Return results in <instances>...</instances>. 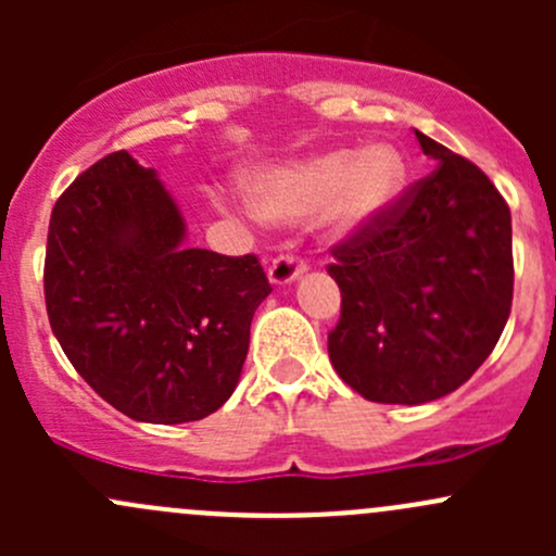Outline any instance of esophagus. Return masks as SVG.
Listing matches in <instances>:
<instances>
[{
	"mask_svg": "<svg viewBox=\"0 0 556 556\" xmlns=\"http://www.w3.org/2000/svg\"><path fill=\"white\" fill-rule=\"evenodd\" d=\"M304 271H306L304 261H299L295 255H279V257H274L271 266H268V282L277 285V288H282V285L295 282V279H299Z\"/></svg>",
	"mask_w": 556,
	"mask_h": 556,
	"instance_id": "34e87169",
	"label": "esophagus"
}]
</instances>
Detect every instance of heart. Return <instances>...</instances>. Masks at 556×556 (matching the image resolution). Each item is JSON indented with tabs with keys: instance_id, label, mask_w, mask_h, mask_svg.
<instances>
[{
	"instance_id": "obj_1",
	"label": "heart",
	"mask_w": 556,
	"mask_h": 556,
	"mask_svg": "<svg viewBox=\"0 0 556 556\" xmlns=\"http://www.w3.org/2000/svg\"><path fill=\"white\" fill-rule=\"evenodd\" d=\"M408 179L406 155L392 142H371L352 153L336 148L312 159L266 166L244 177L247 206L277 226L323 215L333 237L371 228L401 199Z\"/></svg>"
}]
</instances>
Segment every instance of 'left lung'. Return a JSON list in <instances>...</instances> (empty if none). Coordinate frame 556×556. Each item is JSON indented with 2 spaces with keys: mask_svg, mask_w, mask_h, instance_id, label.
Returning a JSON list of instances; mask_svg holds the SVG:
<instances>
[{
  "mask_svg": "<svg viewBox=\"0 0 556 556\" xmlns=\"http://www.w3.org/2000/svg\"><path fill=\"white\" fill-rule=\"evenodd\" d=\"M435 172L336 247V374L374 403L444 397L490 357L511 314V212L479 166L414 131Z\"/></svg>",
  "mask_w": 556,
  "mask_h": 556,
  "instance_id": "left-lung-1",
  "label": "left lung"
}]
</instances>
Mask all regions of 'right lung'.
I'll return each mask as SVG.
<instances>
[{
  "instance_id": "add662e5",
  "label": "right lung",
  "mask_w": 556,
  "mask_h": 556,
  "mask_svg": "<svg viewBox=\"0 0 556 556\" xmlns=\"http://www.w3.org/2000/svg\"><path fill=\"white\" fill-rule=\"evenodd\" d=\"M185 237L174 195L126 150L83 172L50 215V328L75 371L137 422L217 412L271 293L255 255H217Z\"/></svg>"
}]
</instances>
